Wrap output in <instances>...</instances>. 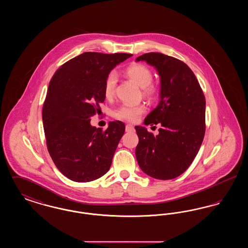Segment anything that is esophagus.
Listing matches in <instances>:
<instances>
[{
  "label": "esophagus",
  "mask_w": 248,
  "mask_h": 248,
  "mask_svg": "<svg viewBox=\"0 0 248 248\" xmlns=\"http://www.w3.org/2000/svg\"><path fill=\"white\" fill-rule=\"evenodd\" d=\"M125 131H126V132H132V131H134V126H133L132 124H126V125H125Z\"/></svg>",
  "instance_id": "1"
}]
</instances>
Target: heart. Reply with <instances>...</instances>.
Here are the masks:
<instances>
[{"label": "heart", "instance_id": "obj_1", "mask_svg": "<svg viewBox=\"0 0 248 248\" xmlns=\"http://www.w3.org/2000/svg\"><path fill=\"white\" fill-rule=\"evenodd\" d=\"M124 73L133 82L141 87L142 94L144 96L149 99H154L157 97L160 89L156 84L152 83L154 74L147 66L140 63H133L125 69ZM117 77L115 72H109L105 78L103 85V92L107 98H111L114 95ZM145 111L146 107L144 104H124L114 110L113 117L121 121L135 123Z\"/></svg>", "mask_w": 248, "mask_h": 248}]
</instances>
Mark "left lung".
I'll return each mask as SVG.
<instances>
[{"label": "left lung", "mask_w": 248, "mask_h": 248, "mask_svg": "<svg viewBox=\"0 0 248 248\" xmlns=\"http://www.w3.org/2000/svg\"><path fill=\"white\" fill-rule=\"evenodd\" d=\"M154 66L161 77V100L145 119V124H161L154 136L136 126L139 144L136 157L150 177L167 180L183 174L200 150L205 133V97L187 64L161 53H147L136 59Z\"/></svg>", "instance_id": "left-lung-1"}]
</instances>
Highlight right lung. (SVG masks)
I'll return each instance as SVG.
<instances>
[{
	"label": "right lung",
	"mask_w": 248,
	"mask_h": 248,
	"mask_svg": "<svg viewBox=\"0 0 248 248\" xmlns=\"http://www.w3.org/2000/svg\"><path fill=\"white\" fill-rule=\"evenodd\" d=\"M131 54L85 52L53 75L43 106L48 152L59 171L75 182H89L108 171L125 125L110 122L106 130L90 124L104 102L107 75Z\"/></svg>",
	"instance_id": "1"
}]
</instances>
